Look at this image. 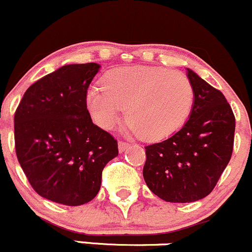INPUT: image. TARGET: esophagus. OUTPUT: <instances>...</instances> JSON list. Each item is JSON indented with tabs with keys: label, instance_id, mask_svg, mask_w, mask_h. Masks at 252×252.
<instances>
[{
	"label": "esophagus",
	"instance_id": "1",
	"mask_svg": "<svg viewBox=\"0 0 252 252\" xmlns=\"http://www.w3.org/2000/svg\"><path fill=\"white\" fill-rule=\"evenodd\" d=\"M128 147H129L128 143L123 142V140H120V142H119V151H120V153H124V151H125Z\"/></svg>",
	"mask_w": 252,
	"mask_h": 252
}]
</instances>
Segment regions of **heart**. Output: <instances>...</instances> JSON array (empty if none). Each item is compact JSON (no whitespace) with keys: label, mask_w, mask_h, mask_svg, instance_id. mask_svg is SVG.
I'll use <instances>...</instances> for the list:
<instances>
[{"label":"heart","mask_w":252,"mask_h":252,"mask_svg":"<svg viewBox=\"0 0 252 252\" xmlns=\"http://www.w3.org/2000/svg\"><path fill=\"white\" fill-rule=\"evenodd\" d=\"M193 99V86L184 73L133 66L108 72L102 88L94 86L88 93L86 107L104 129L114 128L126 108L131 133L145 140H161L185 124Z\"/></svg>","instance_id":"obj_1"}]
</instances>
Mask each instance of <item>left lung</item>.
<instances>
[{
  "label": "left lung",
  "instance_id": "left-lung-1",
  "mask_svg": "<svg viewBox=\"0 0 252 252\" xmlns=\"http://www.w3.org/2000/svg\"><path fill=\"white\" fill-rule=\"evenodd\" d=\"M194 101L189 120L168 139L145 147L143 177L166 202L204 198L231 159L235 118L226 97L188 68Z\"/></svg>",
  "mask_w": 252,
  "mask_h": 252
}]
</instances>
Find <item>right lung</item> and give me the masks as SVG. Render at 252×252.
<instances>
[{
    "instance_id": "obj_1",
    "label": "right lung",
    "mask_w": 252,
    "mask_h": 252,
    "mask_svg": "<svg viewBox=\"0 0 252 252\" xmlns=\"http://www.w3.org/2000/svg\"><path fill=\"white\" fill-rule=\"evenodd\" d=\"M99 64H67L24 94L14 114L15 153L33 190L51 202L82 205L98 193L118 140L94 125L86 94Z\"/></svg>"
}]
</instances>
